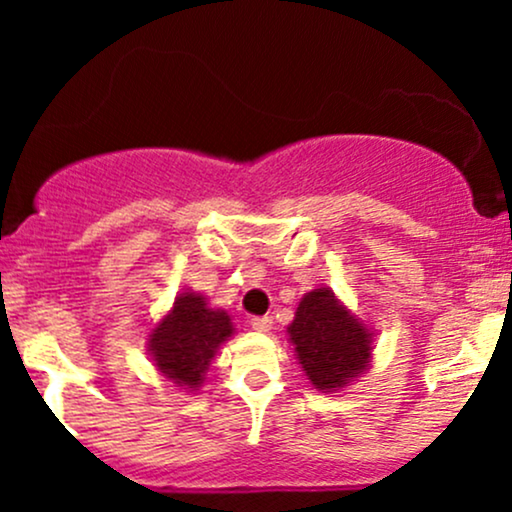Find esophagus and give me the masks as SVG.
<instances>
[{"label": "esophagus", "mask_w": 512, "mask_h": 512, "mask_svg": "<svg viewBox=\"0 0 512 512\" xmlns=\"http://www.w3.org/2000/svg\"><path fill=\"white\" fill-rule=\"evenodd\" d=\"M250 327H252V330H255V332H269V330H272V317H269V315L252 317Z\"/></svg>", "instance_id": "obj_1"}]
</instances>
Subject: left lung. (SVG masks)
Masks as SVG:
<instances>
[{
	"label": "left lung",
	"mask_w": 512,
	"mask_h": 512,
	"mask_svg": "<svg viewBox=\"0 0 512 512\" xmlns=\"http://www.w3.org/2000/svg\"><path fill=\"white\" fill-rule=\"evenodd\" d=\"M286 332L315 390H342L370 366L373 332L327 286L305 293Z\"/></svg>",
	"instance_id": "8db88e82"
}]
</instances>
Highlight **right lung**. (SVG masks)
I'll return each mask as SVG.
<instances>
[{
  "label": "right lung",
  "instance_id": "right-lung-1",
  "mask_svg": "<svg viewBox=\"0 0 512 512\" xmlns=\"http://www.w3.org/2000/svg\"><path fill=\"white\" fill-rule=\"evenodd\" d=\"M228 337H233L231 315L221 308H209L202 293L182 291L168 315L151 330L149 354L163 378L195 392Z\"/></svg>",
  "mask_w": 512,
  "mask_h": 512
}]
</instances>
